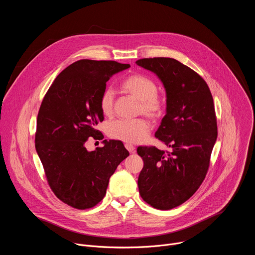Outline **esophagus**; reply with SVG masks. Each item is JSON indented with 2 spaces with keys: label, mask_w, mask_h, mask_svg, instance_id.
<instances>
[{
  "label": "esophagus",
  "mask_w": 255,
  "mask_h": 255,
  "mask_svg": "<svg viewBox=\"0 0 255 255\" xmlns=\"http://www.w3.org/2000/svg\"><path fill=\"white\" fill-rule=\"evenodd\" d=\"M125 147H126V149L130 152V153H134L135 152V147L133 146V145H131V144H125Z\"/></svg>",
  "instance_id": "esophagus-1"
}]
</instances>
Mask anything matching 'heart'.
<instances>
[{"mask_svg": "<svg viewBox=\"0 0 255 255\" xmlns=\"http://www.w3.org/2000/svg\"><path fill=\"white\" fill-rule=\"evenodd\" d=\"M122 87L126 93L139 101L138 113H142L150 118H158L164 110V102L157 95V86L151 79L133 75L127 78ZM114 108V92L106 89L100 98V109L104 115L111 116ZM149 131V124L144 119L118 120L108 126L107 133L113 139L135 144L146 138Z\"/></svg>", "mask_w": 255, "mask_h": 255, "instance_id": "heart-1", "label": "heart"}]
</instances>
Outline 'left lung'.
Here are the masks:
<instances>
[{
	"label": "left lung",
	"instance_id": "left-lung-1",
	"mask_svg": "<svg viewBox=\"0 0 255 255\" xmlns=\"http://www.w3.org/2000/svg\"><path fill=\"white\" fill-rule=\"evenodd\" d=\"M136 63L154 72L165 89L166 114L155 137L169 147L137 148L144 161L139 194L153 208L169 210L188 201L207 174L218 135L213 97L203 78L176 59L142 58Z\"/></svg>",
	"mask_w": 255,
	"mask_h": 255
}]
</instances>
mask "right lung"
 <instances>
[{
	"label": "right lung",
	"mask_w": 255,
	"mask_h": 255,
	"mask_svg": "<svg viewBox=\"0 0 255 255\" xmlns=\"http://www.w3.org/2000/svg\"><path fill=\"white\" fill-rule=\"evenodd\" d=\"M129 67L112 60H78L60 72L43 98L35 148L50 189L72 208L100 203L109 179L129 155L121 141L104 140V146L94 151L85 146L89 137L102 135L96 126L104 120L100 98L106 83Z\"/></svg>",
	"instance_id": "right-lung-1"
}]
</instances>
